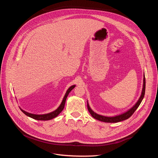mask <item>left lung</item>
Returning a JSON list of instances; mask_svg holds the SVG:
<instances>
[{"instance_id":"8db88e82","label":"left lung","mask_w":158,"mask_h":158,"mask_svg":"<svg viewBox=\"0 0 158 158\" xmlns=\"http://www.w3.org/2000/svg\"><path fill=\"white\" fill-rule=\"evenodd\" d=\"M145 87H146V80H145V76L144 74V78H143V90H142V93H141V95L139 98V99H138V101H137V102L135 104V105L134 106H132L130 109H129L127 111L124 112V113L118 115V116H112V117H108V116H102L100 114H98L97 113H96L95 112H94L91 108L90 107L89 103L87 102V109L89 112H90V114H91V116L95 118L97 120H99L100 121H102V122H105V123H118V122H120L126 119H127L128 118H129L132 114L134 112H135L138 107H139V106L140 105L141 102H142L144 94H145Z\"/></svg>"}]
</instances>
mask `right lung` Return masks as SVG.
I'll list each match as a JSON object with an SVG mask.
<instances>
[{"label": "right lung", "instance_id": "add662e5", "mask_svg": "<svg viewBox=\"0 0 158 158\" xmlns=\"http://www.w3.org/2000/svg\"><path fill=\"white\" fill-rule=\"evenodd\" d=\"M76 85H73L72 86H71L68 89H67V91L65 93V94L62 99V101L61 102V104H60V106H59V107L56 109L55 110H54L53 112H50V113H48V114H31L29 113V112H27L24 110H22V109L21 110L23 112V113H24L26 116L36 119V120H40V121H48V120H51L56 117H57L60 112L62 111V110L64 109V106H65V100L67 99V96L69 95V93L72 91V90L75 87Z\"/></svg>", "mask_w": 158, "mask_h": 158}]
</instances>
